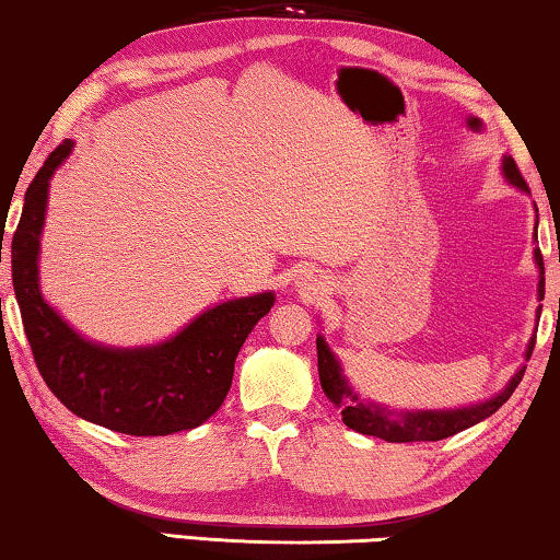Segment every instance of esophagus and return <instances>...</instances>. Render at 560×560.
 <instances>
[{"mask_svg":"<svg viewBox=\"0 0 560 560\" xmlns=\"http://www.w3.org/2000/svg\"><path fill=\"white\" fill-rule=\"evenodd\" d=\"M301 288H305V290H316V285H313V282H308V280H303Z\"/></svg>","mask_w":560,"mask_h":560,"instance_id":"34e87169","label":"esophagus"}]
</instances>
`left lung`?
Instances as JSON below:
<instances>
[{
    "instance_id": "obj_1",
    "label": "left lung",
    "mask_w": 560,
    "mask_h": 560,
    "mask_svg": "<svg viewBox=\"0 0 560 560\" xmlns=\"http://www.w3.org/2000/svg\"><path fill=\"white\" fill-rule=\"evenodd\" d=\"M504 175H508L510 183H515L517 188L527 190V183L520 173L517 163L512 158H504ZM535 262L540 267V301L546 295V267H542V255L540 249H535ZM535 341H530L527 347V357L533 354ZM316 349H318V377H320V387H324V395L331 400L336 408H341V418L351 431L364 433V435H377L382 441L389 443H410V441H441L448 439L458 431H466V428L477 425L479 420H485L502 408L504 402L510 400V395L515 393V387L523 380L525 366L520 370L504 393L492 397L489 402L474 405V408H462V410H418V412H405V416H393L389 410H382L377 405H366L359 400V397L351 393V387L347 385V380L341 377V366L336 362L331 351H328L326 341L316 339Z\"/></svg>"
}]
</instances>
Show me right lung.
Instances as JSON below:
<instances>
[{
  "label": "right lung",
  "instance_id": "1",
  "mask_svg": "<svg viewBox=\"0 0 560 560\" xmlns=\"http://www.w3.org/2000/svg\"><path fill=\"white\" fill-rule=\"evenodd\" d=\"M63 140L30 183L12 234V285L37 372L68 410L127 435L190 431L221 408L242 343L267 316L272 293L206 311L175 339L148 349H106L81 339L37 290V249L48 180L71 152ZM4 232V229H2Z\"/></svg>",
  "mask_w": 560,
  "mask_h": 560
}]
</instances>
